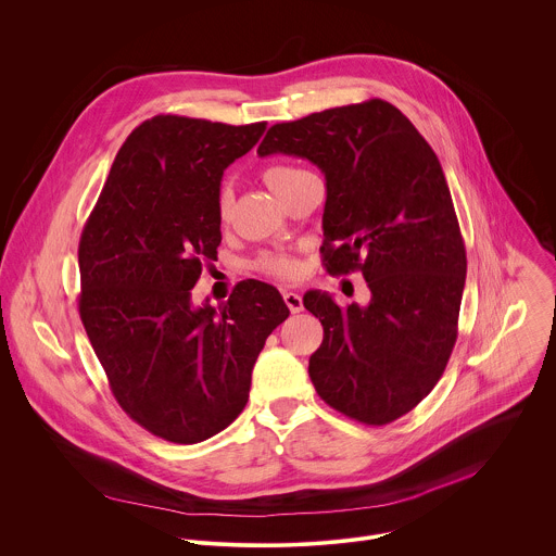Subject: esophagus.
Listing matches in <instances>:
<instances>
[{
	"mask_svg": "<svg viewBox=\"0 0 556 556\" xmlns=\"http://www.w3.org/2000/svg\"><path fill=\"white\" fill-rule=\"evenodd\" d=\"M285 304L289 306V311L293 313V315H298V313H302L304 311V302H302V295L300 293H293V291H285Z\"/></svg>",
	"mask_w": 556,
	"mask_h": 556,
	"instance_id": "esophagus-1",
	"label": "esophagus"
}]
</instances>
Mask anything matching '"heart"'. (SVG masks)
Masks as SVG:
<instances>
[{
  "mask_svg": "<svg viewBox=\"0 0 556 556\" xmlns=\"http://www.w3.org/2000/svg\"><path fill=\"white\" fill-rule=\"evenodd\" d=\"M304 173L302 168L298 166H289V164H271L263 170V179L265 184L269 186V190L274 194H278V190L289 181L293 179L295 175ZM218 218L220 223H227L231 218V194L227 188L220 190L218 194ZM258 267L269 274V276H276V278H282V280H293L300 276V261L289 256V254H265L261 261H258Z\"/></svg>",
  "mask_w": 556,
  "mask_h": 556,
  "instance_id": "1",
  "label": "heart"
}]
</instances>
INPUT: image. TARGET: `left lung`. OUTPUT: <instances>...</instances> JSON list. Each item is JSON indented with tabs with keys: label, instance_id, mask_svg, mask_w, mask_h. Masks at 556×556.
<instances>
[{
	"label": "left lung",
	"instance_id": "1",
	"mask_svg": "<svg viewBox=\"0 0 556 556\" xmlns=\"http://www.w3.org/2000/svg\"><path fill=\"white\" fill-rule=\"evenodd\" d=\"M258 156L311 160L325 175L323 265L362 271L370 304L308 291L323 325L308 375L338 413L390 424L439 383L458 338L467 250L441 162L394 104L372 98L276 124Z\"/></svg>",
	"mask_w": 556,
	"mask_h": 556
}]
</instances>
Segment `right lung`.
Listing matches in <instances>:
<instances>
[{"mask_svg": "<svg viewBox=\"0 0 556 556\" xmlns=\"http://www.w3.org/2000/svg\"><path fill=\"white\" fill-rule=\"evenodd\" d=\"M265 122L156 115L117 152L79 241V315L119 406L170 443H199L243 410L254 362L289 317L276 287L243 280L218 308L192 304L220 245L225 168Z\"/></svg>", "mask_w": 556, "mask_h": 556, "instance_id": "obj_1", "label": "right lung"}]
</instances>
